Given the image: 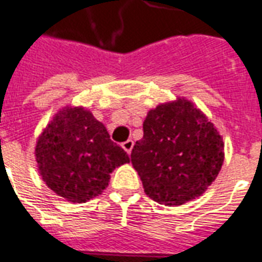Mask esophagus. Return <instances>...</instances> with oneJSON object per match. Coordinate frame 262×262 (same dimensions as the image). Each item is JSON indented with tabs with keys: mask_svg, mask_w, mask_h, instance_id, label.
<instances>
[{
	"mask_svg": "<svg viewBox=\"0 0 262 262\" xmlns=\"http://www.w3.org/2000/svg\"><path fill=\"white\" fill-rule=\"evenodd\" d=\"M133 144H135V143H133V140H126V141H125V143H122V147H123V149H125V151H126L127 154H130L132 152V148H133Z\"/></svg>",
	"mask_w": 262,
	"mask_h": 262,
	"instance_id": "obj_1",
	"label": "esophagus"
}]
</instances>
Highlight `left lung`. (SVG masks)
<instances>
[{
    "label": "left lung",
    "instance_id": "left-lung-1",
    "mask_svg": "<svg viewBox=\"0 0 262 262\" xmlns=\"http://www.w3.org/2000/svg\"><path fill=\"white\" fill-rule=\"evenodd\" d=\"M143 132L132 149V165L155 202L184 205L201 196L219 176L224 162L223 139L188 100L151 110Z\"/></svg>",
    "mask_w": 262,
    "mask_h": 262
}]
</instances>
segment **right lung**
<instances>
[{
    "label": "right lung",
    "mask_w": 262,
    "mask_h": 262,
    "mask_svg": "<svg viewBox=\"0 0 262 262\" xmlns=\"http://www.w3.org/2000/svg\"><path fill=\"white\" fill-rule=\"evenodd\" d=\"M35 157L48 187L74 203L103 192L110 173L130 161L104 125L81 107H67L53 118L38 139Z\"/></svg>",
    "instance_id": "right-lung-1"
}]
</instances>
